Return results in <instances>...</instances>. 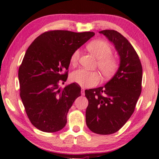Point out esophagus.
I'll list each match as a JSON object with an SVG mask.
<instances>
[{"mask_svg":"<svg viewBox=\"0 0 159 159\" xmlns=\"http://www.w3.org/2000/svg\"><path fill=\"white\" fill-rule=\"evenodd\" d=\"M81 94H82V95H84V89L83 88V87H82V89H81Z\"/></svg>","mask_w":159,"mask_h":159,"instance_id":"esophagus-1","label":"esophagus"}]
</instances>
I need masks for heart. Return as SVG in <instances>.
<instances>
[{
	"mask_svg": "<svg viewBox=\"0 0 159 159\" xmlns=\"http://www.w3.org/2000/svg\"><path fill=\"white\" fill-rule=\"evenodd\" d=\"M87 47L98 59V66L104 77H109L116 72L118 67V61L111 56L112 49L109 43L101 40H95L89 43ZM80 55L79 49L75 50L72 53L70 58V62L72 65L77 63ZM71 80L82 87H89L98 84L100 80V76L97 71H89L80 68L72 73Z\"/></svg>",
	"mask_w": 159,
	"mask_h": 159,
	"instance_id": "b5f03b06",
	"label": "heart"
}]
</instances>
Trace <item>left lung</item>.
<instances>
[{"label":"left lung","instance_id":"8db88e82","mask_svg":"<svg viewBox=\"0 0 159 159\" xmlns=\"http://www.w3.org/2000/svg\"><path fill=\"white\" fill-rule=\"evenodd\" d=\"M120 56L116 75L103 87L86 89L88 100L86 123L93 133L109 135L125 125L134 112L141 93L142 65L134 48L127 39L115 30H103Z\"/></svg>","mask_w":159,"mask_h":159}]
</instances>
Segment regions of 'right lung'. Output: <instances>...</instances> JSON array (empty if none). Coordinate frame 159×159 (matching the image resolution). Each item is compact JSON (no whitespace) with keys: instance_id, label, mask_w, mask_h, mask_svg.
<instances>
[{"instance_id":"add662e5","label":"right lung","mask_w":159,"mask_h":159,"mask_svg":"<svg viewBox=\"0 0 159 159\" xmlns=\"http://www.w3.org/2000/svg\"><path fill=\"white\" fill-rule=\"evenodd\" d=\"M95 35L54 30L41 34L29 46L18 69L20 96L34 127L46 133L62 129L66 116L81 87L76 83L64 89L72 53ZM66 72L63 73V71Z\"/></svg>"}]
</instances>
